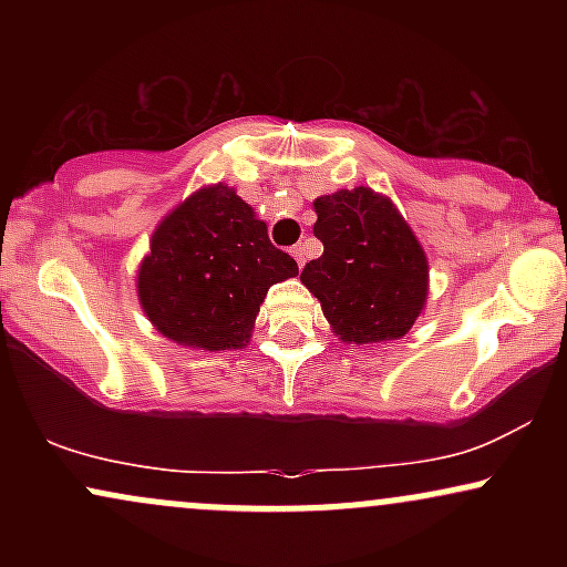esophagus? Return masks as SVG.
<instances>
[{
    "mask_svg": "<svg viewBox=\"0 0 567 567\" xmlns=\"http://www.w3.org/2000/svg\"><path fill=\"white\" fill-rule=\"evenodd\" d=\"M290 256H292V258H296V264H298V266H303V261H306V258H303V247H301V245L290 247Z\"/></svg>",
    "mask_w": 567,
    "mask_h": 567,
    "instance_id": "1",
    "label": "esophagus"
}]
</instances>
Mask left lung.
Segmentation results:
<instances>
[{"mask_svg":"<svg viewBox=\"0 0 567 567\" xmlns=\"http://www.w3.org/2000/svg\"><path fill=\"white\" fill-rule=\"evenodd\" d=\"M322 256L303 266L301 282L320 298L343 341L402 338L426 301L429 266L419 239L392 199L357 186L315 202Z\"/></svg>","mask_w":567,"mask_h":567,"instance_id":"left-lung-1","label":"left lung"}]
</instances>
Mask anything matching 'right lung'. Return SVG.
<instances>
[{
    "label": "right lung",
    "instance_id": "add662e5",
    "mask_svg": "<svg viewBox=\"0 0 567 567\" xmlns=\"http://www.w3.org/2000/svg\"><path fill=\"white\" fill-rule=\"evenodd\" d=\"M298 264L224 184L199 188L159 224L138 271L146 317L165 338L207 351L239 349L266 290Z\"/></svg>",
    "mask_w": 567,
    "mask_h": 567
}]
</instances>
